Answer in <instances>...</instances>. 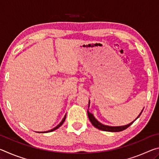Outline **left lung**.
<instances>
[{"label": "left lung", "instance_id": "8db88e82", "mask_svg": "<svg viewBox=\"0 0 159 159\" xmlns=\"http://www.w3.org/2000/svg\"><path fill=\"white\" fill-rule=\"evenodd\" d=\"M89 104H90V101H89ZM88 108H89V107H88ZM142 111H143V110H142V111H141V113L139 114V115L138 116V117L137 118H138L139 117V116L141 115ZM88 118H89L91 123H92V124L94 126H95V128L99 129V130H104V131H107V132H120V131H122L123 130H125L126 128H128L129 126L133 124L134 120L137 119V118H136V119L134 120V121H133L130 123H129L128 125H123V126H115V127H114V126H108V125H103V124H102L101 123H99L98 120H97L95 119V118L94 117V116L92 114H91L90 112L88 111Z\"/></svg>", "mask_w": 159, "mask_h": 159}]
</instances>
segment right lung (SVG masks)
<instances>
[{
  "label": "right lung",
  "mask_w": 159,
  "mask_h": 159,
  "mask_svg": "<svg viewBox=\"0 0 159 159\" xmlns=\"http://www.w3.org/2000/svg\"><path fill=\"white\" fill-rule=\"evenodd\" d=\"M65 119H66V115H65V116L64 117V118L62 119V120H61V121L60 122V123L59 125H57V126H56L55 128H54L53 129H52V130H48V131H46V132H41V133H49V132H52V131H53V130H57V128H59L60 127V126L63 124V123L64 122V120H65Z\"/></svg>",
  "instance_id": "obj_1"
}]
</instances>
